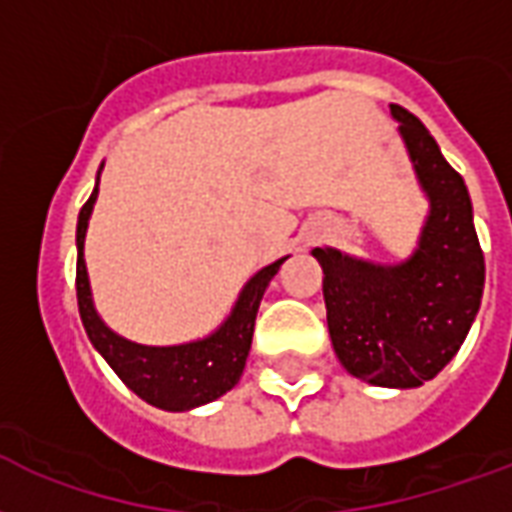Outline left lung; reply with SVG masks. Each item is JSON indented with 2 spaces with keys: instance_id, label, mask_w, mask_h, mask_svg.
<instances>
[{
  "instance_id": "obj_1",
  "label": "left lung",
  "mask_w": 512,
  "mask_h": 512,
  "mask_svg": "<svg viewBox=\"0 0 512 512\" xmlns=\"http://www.w3.org/2000/svg\"><path fill=\"white\" fill-rule=\"evenodd\" d=\"M428 199V215L404 261L382 264L313 248L324 270V305L341 365L376 387L409 390L434 379L461 349L486 286L472 199L434 136L406 108L390 106Z\"/></svg>"
}]
</instances>
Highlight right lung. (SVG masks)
Masks as SVG:
<instances>
[{"instance_id":"add662e5","label":"right lung","mask_w":512,"mask_h":512,"mask_svg":"<svg viewBox=\"0 0 512 512\" xmlns=\"http://www.w3.org/2000/svg\"><path fill=\"white\" fill-rule=\"evenodd\" d=\"M100 171H103V163L98 169V185ZM98 185L78 212L76 226L78 313H81L89 341L98 349L100 357L114 368V374L147 404L166 409V412H188L196 406L210 404L240 382L245 360L251 352L259 302L275 278V272L281 270V264L289 256L261 267L251 281L242 286L231 313L210 335L188 343H174V346H147V343L128 341L100 319L95 300H92L87 261H84V240H87L89 218L98 201Z\"/></svg>"}]
</instances>
